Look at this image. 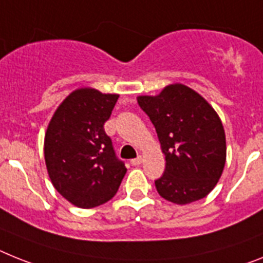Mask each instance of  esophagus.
<instances>
[{"label": "esophagus", "mask_w": 263, "mask_h": 263, "mask_svg": "<svg viewBox=\"0 0 263 263\" xmlns=\"http://www.w3.org/2000/svg\"><path fill=\"white\" fill-rule=\"evenodd\" d=\"M142 162H143L142 156H138V158H136V159H132L131 164L132 165H139V164H142Z\"/></svg>", "instance_id": "obj_1"}]
</instances>
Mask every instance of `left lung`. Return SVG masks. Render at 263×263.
<instances>
[{
  "instance_id": "left-lung-1",
  "label": "left lung",
  "mask_w": 263,
  "mask_h": 263,
  "mask_svg": "<svg viewBox=\"0 0 263 263\" xmlns=\"http://www.w3.org/2000/svg\"><path fill=\"white\" fill-rule=\"evenodd\" d=\"M138 103L165 155L164 174L155 180L159 195L176 204L209 195L226 162V136L214 108L183 84H171L158 96H139Z\"/></svg>"
}]
</instances>
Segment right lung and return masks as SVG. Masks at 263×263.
<instances>
[{
    "instance_id": "obj_1",
    "label": "right lung",
    "mask_w": 263,
    "mask_h": 263,
    "mask_svg": "<svg viewBox=\"0 0 263 263\" xmlns=\"http://www.w3.org/2000/svg\"><path fill=\"white\" fill-rule=\"evenodd\" d=\"M118 99L93 88L76 89L57 108L46 129L44 155L50 180L81 209L112 199L127 173L104 131Z\"/></svg>"
}]
</instances>
